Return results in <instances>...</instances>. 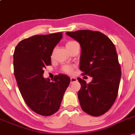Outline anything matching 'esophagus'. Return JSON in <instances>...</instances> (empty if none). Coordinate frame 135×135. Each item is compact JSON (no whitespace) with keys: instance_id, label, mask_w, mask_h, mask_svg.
I'll list each match as a JSON object with an SVG mask.
<instances>
[{"instance_id":"esophagus-1","label":"esophagus","mask_w":135,"mask_h":135,"mask_svg":"<svg viewBox=\"0 0 135 135\" xmlns=\"http://www.w3.org/2000/svg\"><path fill=\"white\" fill-rule=\"evenodd\" d=\"M76 81H77V78H75V77H71V84L76 82Z\"/></svg>"}]
</instances>
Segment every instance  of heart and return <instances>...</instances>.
<instances>
[{
	"instance_id": "heart-1",
	"label": "heart",
	"mask_w": 135,
	"mask_h": 135,
	"mask_svg": "<svg viewBox=\"0 0 135 135\" xmlns=\"http://www.w3.org/2000/svg\"><path fill=\"white\" fill-rule=\"evenodd\" d=\"M76 43H77V42L75 41H69L67 42L66 44V48L68 49V48L71 47L73 45H75ZM62 71L64 73H71L73 71V68L72 66H68V65H65L62 67Z\"/></svg>"
}]
</instances>
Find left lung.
Wrapping results in <instances>:
<instances>
[{
	"instance_id": "8db88e82",
	"label": "left lung",
	"mask_w": 135,
	"mask_h": 135,
	"mask_svg": "<svg viewBox=\"0 0 135 135\" xmlns=\"http://www.w3.org/2000/svg\"><path fill=\"white\" fill-rule=\"evenodd\" d=\"M81 46L80 69L90 76L91 82L78 78L81 89L78 92L81 109L92 116L103 115L114 103L121 77L115 46L99 31L80 30L66 33Z\"/></svg>"
}]
</instances>
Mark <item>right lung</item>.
Segmentation results:
<instances>
[{"mask_svg": "<svg viewBox=\"0 0 135 135\" xmlns=\"http://www.w3.org/2000/svg\"><path fill=\"white\" fill-rule=\"evenodd\" d=\"M62 37V32L36 35L21 41L13 54L14 74L25 103L34 112L50 116L57 112L71 80L64 74L52 81L43 78L51 65V55Z\"/></svg>", "mask_w": 135, "mask_h": 135, "instance_id": "right-lung-1", "label": "right lung"}]
</instances>
